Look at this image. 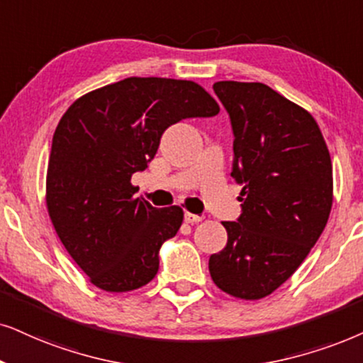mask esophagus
<instances>
[{"mask_svg": "<svg viewBox=\"0 0 363 363\" xmlns=\"http://www.w3.org/2000/svg\"><path fill=\"white\" fill-rule=\"evenodd\" d=\"M184 219H186V223L196 224V223L203 221V219H204V216H199V214H192V213H186V214H184Z\"/></svg>", "mask_w": 363, "mask_h": 363, "instance_id": "obj_1", "label": "esophagus"}]
</instances>
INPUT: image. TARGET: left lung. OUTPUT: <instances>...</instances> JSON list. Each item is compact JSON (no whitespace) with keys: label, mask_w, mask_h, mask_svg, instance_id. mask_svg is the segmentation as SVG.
I'll list each match as a JSON object with an SVG mask.
<instances>
[{"label":"left lung","mask_w":363,"mask_h":363,"mask_svg":"<svg viewBox=\"0 0 363 363\" xmlns=\"http://www.w3.org/2000/svg\"><path fill=\"white\" fill-rule=\"evenodd\" d=\"M231 121L241 214L224 221L226 247L211 255L216 286L242 300L268 296L303 263L332 209V160L318 123L264 84L216 82Z\"/></svg>","instance_id":"obj_1"}]
</instances>
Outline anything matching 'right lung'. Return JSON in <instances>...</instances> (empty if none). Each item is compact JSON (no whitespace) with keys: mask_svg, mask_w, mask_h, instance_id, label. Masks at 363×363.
<instances>
[{"mask_svg":"<svg viewBox=\"0 0 363 363\" xmlns=\"http://www.w3.org/2000/svg\"><path fill=\"white\" fill-rule=\"evenodd\" d=\"M216 100L194 82L130 77L70 105L53 134L47 206L55 231L90 281L130 291L159 269V250L177 235L182 209L134 197L164 130L182 118L214 117Z\"/></svg>","mask_w":363,"mask_h":363,"instance_id":"right-lung-1","label":"right lung"}]
</instances>
